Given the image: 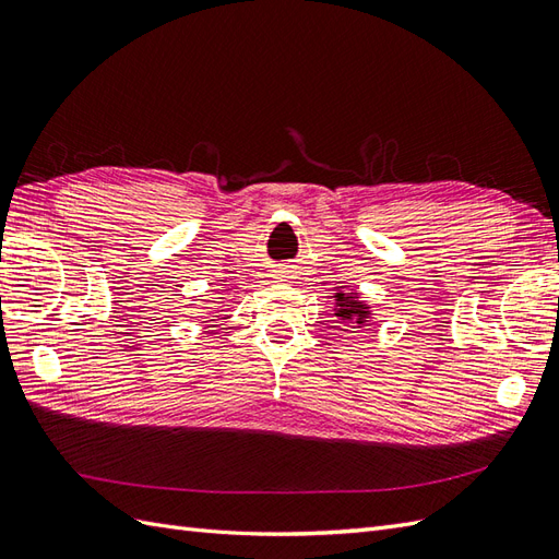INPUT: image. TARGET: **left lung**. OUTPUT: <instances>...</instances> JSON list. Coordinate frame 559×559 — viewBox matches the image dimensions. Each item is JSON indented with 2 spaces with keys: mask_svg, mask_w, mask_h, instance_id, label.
<instances>
[{
  "mask_svg": "<svg viewBox=\"0 0 559 559\" xmlns=\"http://www.w3.org/2000/svg\"><path fill=\"white\" fill-rule=\"evenodd\" d=\"M335 300H337L335 317L347 319V321L357 319V324H364V321H368V314H370L368 308L364 306V302L354 298V294H337Z\"/></svg>",
  "mask_w": 559,
  "mask_h": 559,
  "instance_id": "obj_1",
  "label": "left lung"
}]
</instances>
